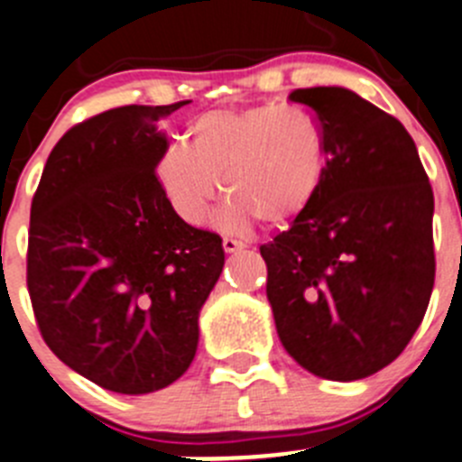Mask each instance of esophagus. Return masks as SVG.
Returning <instances> with one entry per match:
<instances>
[{
    "instance_id": "1",
    "label": "esophagus",
    "mask_w": 462,
    "mask_h": 462,
    "mask_svg": "<svg viewBox=\"0 0 462 462\" xmlns=\"http://www.w3.org/2000/svg\"><path fill=\"white\" fill-rule=\"evenodd\" d=\"M222 247L226 254H234V252H240V249H245V243L243 240H236V238H224Z\"/></svg>"
}]
</instances>
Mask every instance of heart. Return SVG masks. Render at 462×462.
Wrapping results in <instances>:
<instances>
[{
    "label": "heart",
    "instance_id": "b5f03b06",
    "mask_svg": "<svg viewBox=\"0 0 462 462\" xmlns=\"http://www.w3.org/2000/svg\"><path fill=\"white\" fill-rule=\"evenodd\" d=\"M188 146L169 142L155 160V179L169 206L188 224H201L222 192L224 228L254 217L279 226L311 206L328 167V139L304 107L254 105L213 109L188 125Z\"/></svg>",
    "mask_w": 462,
    "mask_h": 462
}]
</instances>
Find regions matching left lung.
I'll return each mask as SVG.
<instances>
[{
    "instance_id": "1",
    "label": "left lung",
    "mask_w": 462,
    "mask_h": 462,
    "mask_svg": "<svg viewBox=\"0 0 462 462\" xmlns=\"http://www.w3.org/2000/svg\"><path fill=\"white\" fill-rule=\"evenodd\" d=\"M328 139L319 194L261 245L283 348L309 374L359 380L394 362L435 282L433 189L399 118L341 87L298 88Z\"/></svg>"
}]
</instances>
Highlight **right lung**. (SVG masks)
<instances>
[{
	"mask_svg": "<svg viewBox=\"0 0 462 462\" xmlns=\"http://www.w3.org/2000/svg\"><path fill=\"white\" fill-rule=\"evenodd\" d=\"M183 107L125 105L73 125L32 201L27 289L66 366L118 394H148L192 364L222 238L189 226L155 179L160 121Z\"/></svg>",
	"mask_w": 462,
	"mask_h": 462,
	"instance_id": "obj_1",
	"label": "right lung"
}]
</instances>
